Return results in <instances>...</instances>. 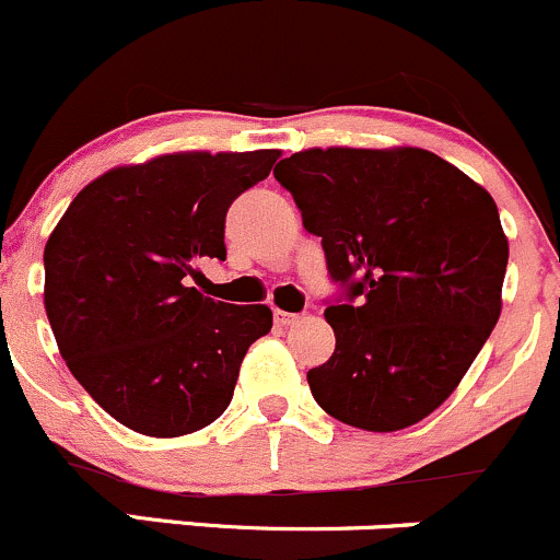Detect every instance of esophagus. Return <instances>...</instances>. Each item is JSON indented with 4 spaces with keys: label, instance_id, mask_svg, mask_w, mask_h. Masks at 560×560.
Listing matches in <instances>:
<instances>
[{
    "label": "esophagus",
    "instance_id": "obj_1",
    "mask_svg": "<svg viewBox=\"0 0 560 560\" xmlns=\"http://www.w3.org/2000/svg\"><path fill=\"white\" fill-rule=\"evenodd\" d=\"M299 320H302V315L285 313V310H275V323H278V326H293V323Z\"/></svg>",
    "mask_w": 560,
    "mask_h": 560
}]
</instances>
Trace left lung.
<instances>
[{
    "label": "left lung",
    "mask_w": 560,
    "mask_h": 560,
    "mask_svg": "<svg viewBox=\"0 0 560 560\" xmlns=\"http://www.w3.org/2000/svg\"><path fill=\"white\" fill-rule=\"evenodd\" d=\"M275 177L318 234L348 304L307 372L315 401L364 431H399L458 388L501 315L510 245L493 196L423 148H310Z\"/></svg>",
    "instance_id": "1"
}]
</instances>
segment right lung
Segmentation results:
<instances>
[{
  "mask_svg": "<svg viewBox=\"0 0 560 560\" xmlns=\"http://www.w3.org/2000/svg\"><path fill=\"white\" fill-rule=\"evenodd\" d=\"M278 159L183 151L115 166L56 223L45 313L69 372L126 429L166 440L226 412L272 310L215 302L191 280L207 258L226 261L229 207Z\"/></svg>",
  "mask_w": 560,
  "mask_h": 560,
  "instance_id": "1",
  "label": "right lung"
}]
</instances>
